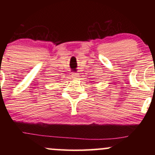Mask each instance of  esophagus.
Instances as JSON below:
<instances>
[{
  "mask_svg": "<svg viewBox=\"0 0 155 155\" xmlns=\"http://www.w3.org/2000/svg\"><path fill=\"white\" fill-rule=\"evenodd\" d=\"M71 76H72V78H74V79H78V78L79 77L78 73H72Z\"/></svg>",
  "mask_w": 155,
  "mask_h": 155,
  "instance_id": "esophagus-1",
  "label": "esophagus"
}]
</instances>
